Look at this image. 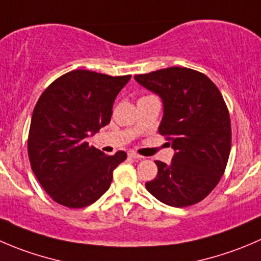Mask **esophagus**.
Masks as SVG:
<instances>
[{
	"label": "esophagus",
	"instance_id": "34e87169",
	"mask_svg": "<svg viewBox=\"0 0 261 261\" xmlns=\"http://www.w3.org/2000/svg\"><path fill=\"white\" fill-rule=\"evenodd\" d=\"M128 156H130V158H133V159H135V161H140V159L144 158V156L139 155V154L134 153V151H131V153H128Z\"/></svg>",
	"mask_w": 261,
	"mask_h": 261
}]
</instances>
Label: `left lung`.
Listing matches in <instances>:
<instances>
[{"instance_id": "left-lung-1", "label": "left lung", "mask_w": 261, "mask_h": 261, "mask_svg": "<svg viewBox=\"0 0 261 261\" xmlns=\"http://www.w3.org/2000/svg\"><path fill=\"white\" fill-rule=\"evenodd\" d=\"M134 77L162 98L158 131L174 150L171 164L155 161L158 174L146 190L169 206L194 205L218 185L228 162L232 134L226 102L206 75L187 67Z\"/></svg>"}]
</instances>
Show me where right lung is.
Masks as SVG:
<instances>
[{
    "mask_svg": "<svg viewBox=\"0 0 261 261\" xmlns=\"http://www.w3.org/2000/svg\"><path fill=\"white\" fill-rule=\"evenodd\" d=\"M131 75L74 70L56 79L38 99L28 138L30 166L44 191L67 208L90 205L110 189L113 169L127 154L106 155L87 138L108 125Z\"/></svg>",
    "mask_w": 261,
    "mask_h": 261,
    "instance_id": "obj_1",
    "label": "right lung"
}]
</instances>
